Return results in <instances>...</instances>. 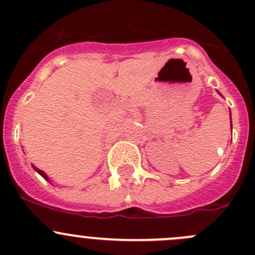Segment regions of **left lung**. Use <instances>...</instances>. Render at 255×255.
Returning <instances> with one entry per match:
<instances>
[{"label":"left lung","mask_w":255,"mask_h":255,"mask_svg":"<svg viewBox=\"0 0 255 255\" xmlns=\"http://www.w3.org/2000/svg\"><path fill=\"white\" fill-rule=\"evenodd\" d=\"M231 126H232V125H231Z\"/></svg>","instance_id":"left-lung-1"}]
</instances>
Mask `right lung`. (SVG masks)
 Wrapping results in <instances>:
<instances>
[{
  "label": "right lung",
  "mask_w": 255,
  "mask_h": 255,
  "mask_svg": "<svg viewBox=\"0 0 255 255\" xmlns=\"http://www.w3.org/2000/svg\"><path fill=\"white\" fill-rule=\"evenodd\" d=\"M33 168H34V169H35V171H38V173H39V174H40V175H42L43 177H44V179H47V180H48V176H47V175H45V174H44V171L39 170V169H37V168H35V166H33Z\"/></svg>",
  "instance_id": "obj_1"
}]
</instances>
